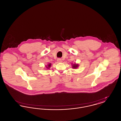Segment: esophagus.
<instances>
[{
    "instance_id": "1",
    "label": "esophagus",
    "mask_w": 121,
    "mask_h": 121,
    "mask_svg": "<svg viewBox=\"0 0 121 121\" xmlns=\"http://www.w3.org/2000/svg\"><path fill=\"white\" fill-rule=\"evenodd\" d=\"M57 61H58V62H62V61L60 58H58Z\"/></svg>"
}]
</instances>
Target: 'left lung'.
Segmentation results:
<instances>
[{"mask_svg": "<svg viewBox=\"0 0 121 121\" xmlns=\"http://www.w3.org/2000/svg\"><path fill=\"white\" fill-rule=\"evenodd\" d=\"M78 67V64H74L73 65V69H76Z\"/></svg>", "mask_w": 121, "mask_h": 121, "instance_id": "left-lung-1", "label": "left lung"}]
</instances>
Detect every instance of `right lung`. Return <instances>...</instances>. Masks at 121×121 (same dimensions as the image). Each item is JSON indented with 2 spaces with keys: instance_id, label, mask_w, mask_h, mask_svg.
Here are the masks:
<instances>
[{
  "instance_id": "right-lung-1",
  "label": "right lung",
  "mask_w": 121,
  "mask_h": 121,
  "mask_svg": "<svg viewBox=\"0 0 121 121\" xmlns=\"http://www.w3.org/2000/svg\"><path fill=\"white\" fill-rule=\"evenodd\" d=\"M51 63H50V64H48V67H47V68H48V69H49L50 67V66H51Z\"/></svg>"
}]
</instances>
